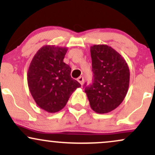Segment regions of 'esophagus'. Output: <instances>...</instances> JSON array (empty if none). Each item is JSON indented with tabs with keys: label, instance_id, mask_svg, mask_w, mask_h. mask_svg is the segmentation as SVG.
Instances as JSON below:
<instances>
[{
	"label": "esophagus",
	"instance_id": "obj_1",
	"mask_svg": "<svg viewBox=\"0 0 155 155\" xmlns=\"http://www.w3.org/2000/svg\"><path fill=\"white\" fill-rule=\"evenodd\" d=\"M77 81H79V82L81 84V85H82L83 83H84V77H83V76H79V77L77 79Z\"/></svg>",
	"mask_w": 155,
	"mask_h": 155
}]
</instances>
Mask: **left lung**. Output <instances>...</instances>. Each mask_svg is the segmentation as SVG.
I'll return each instance as SVG.
<instances>
[{
    "mask_svg": "<svg viewBox=\"0 0 155 155\" xmlns=\"http://www.w3.org/2000/svg\"><path fill=\"white\" fill-rule=\"evenodd\" d=\"M92 83L84 84L90 107L98 114L113 111L127 95L130 82L128 65L116 50L105 44L90 47Z\"/></svg>",
    "mask_w": 155,
    "mask_h": 155,
    "instance_id": "left-lung-1",
    "label": "left lung"
}]
</instances>
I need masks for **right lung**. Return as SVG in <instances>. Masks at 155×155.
<instances>
[{
    "label": "right lung",
    "instance_id": "add662e5",
    "mask_svg": "<svg viewBox=\"0 0 155 155\" xmlns=\"http://www.w3.org/2000/svg\"><path fill=\"white\" fill-rule=\"evenodd\" d=\"M67 48L46 45L33 57L28 72V84L36 104L55 113L64 108L81 84L71 76V68L63 62Z\"/></svg>",
    "mask_w": 155,
    "mask_h": 155
}]
</instances>
